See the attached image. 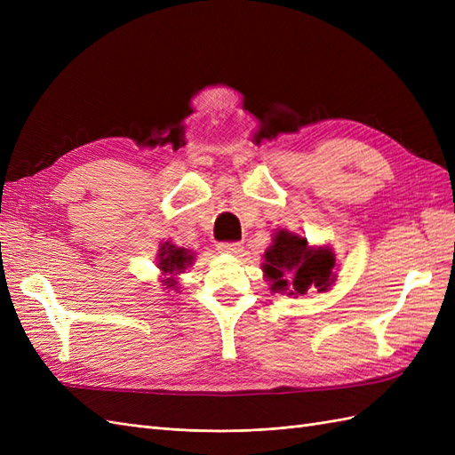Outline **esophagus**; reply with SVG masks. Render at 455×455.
<instances>
[{"label":"esophagus","instance_id":"1","mask_svg":"<svg viewBox=\"0 0 455 455\" xmlns=\"http://www.w3.org/2000/svg\"><path fill=\"white\" fill-rule=\"evenodd\" d=\"M218 251L226 254H239L243 251V244L239 241H226L218 244Z\"/></svg>","mask_w":455,"mask_h":455}]
</instances>
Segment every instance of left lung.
Listing matches in <instances>:
<instances>
[{
	"instance_id": "1",
	"label": "left lung",
	"mask_w": 455,
	"mask_h": 455,
	"mask_svg": "<svg viewBox=\"0 0 455 455\" xmlns=\"http://www.w3.org/2000/svg\"><path fill=\"white\" fill-rule=\"evenodd\" d=\"M336 264L334 254L319 249L313 251L304 237L292 235L288 231H279L275 235L273 246L266 252V275L273 281V291H286L284 271H292V286L298 294H306L309 288L323 292L334 283L332 267ZM294 294V292H291Z\"/></svg>"
}]
</instances>
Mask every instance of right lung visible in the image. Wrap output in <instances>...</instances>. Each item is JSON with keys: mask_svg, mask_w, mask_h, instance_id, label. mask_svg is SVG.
Listing matches in <instances>:
<instances>
[{"mask_svg": "<svg viewBox=\"0 0 455 455\" xmlns=\"http://www.w3.org/2000/svg\"><path fill=\"white\" fill-rule=\"evenodd\" d=\"M161 264L159 267L164 273H172L176 269H184V266L189 261V256L184 252V249H174V246H169V249H163L159 254ZM172 286V284H169Z\"/></svg>", "mask_w": 455, "mask_h": 455, "instance_id": "add662e5", "label": "right lung"}]
</instances>
